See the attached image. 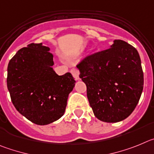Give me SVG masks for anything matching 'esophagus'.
<instances>
[{"label": "esophagus", "mask_w": 154, "mask_h": 154, "mask_svg": "<svg viewBox=\"0 0 154 154\" xmlns=\"http://www.w3.org/2000/svg\"><path fill=\"white\" fill-rule=\"evenodd\" d=\"M70 73L72 74L73 77L75 78L76 80H80V77H79V70L77 67H74L70 70Z\"/></svg>", "instance_id": "1"}]
</instances>
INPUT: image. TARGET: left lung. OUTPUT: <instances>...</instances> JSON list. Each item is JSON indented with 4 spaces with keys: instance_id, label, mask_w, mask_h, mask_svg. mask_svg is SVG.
Wrapping results in <instances>:
<instances>
[{
    "instance_id": "obj_1",
    "label": "left lung",
    "mask_w": 154,
    "mask_h": 154,
    "mask_svg": "<svg viewBox=\"0 0 154 154\" xmlns=\"http://www.w3.org/2000/svg\"><path fill=\"white\" fill-rule=\"evenodd\" d=\"M77 67L98 120L117 123L132 113L143 88L140 57L135 48L115 40L110 48L86 57Z\"/></svg>"
}]
</instances>
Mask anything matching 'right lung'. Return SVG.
Segmentation results:
<instances>
[{"label": "right lung", "instance_id": "add662e5", "mask_svg": "<svg viewBox=\"0 0 154 154\" xmlns=\"http://www.w3.org/2000/svg\"><path fill=\"white\" fill-rule=\"evenodd\" d=\"M48 47L30 44L19 50L8 66L7 84L16 110L37 125H47L63 115L76 81L70 73H55Z\"/></svg>", "mask_w": 154, "mask_h": 154}]
</instances>
